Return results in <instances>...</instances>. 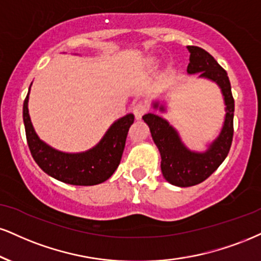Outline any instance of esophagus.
I'll return each instance as SVG.
<instances>
[{
  "label": "esophagus",
  "mask_w": 261,
  "mask_h": 261,
  "mask_svg": "<svg viewBox=\"0 0 261 261\" xmlns=\"http://www.w3.org/2000/svg\"><path fill=\"white\" fill-rule=\"evenodd\" d=\"M133 112H134L135 118H136V120H140V119L144 115V113L147 112V108H146V106L143 105V103L140 102V103H136V105L134 106Z\"/></svg>",
  "instance_id": "1"
}]
</instances>
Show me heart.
Listing matches in <instances>:
<instances>
[{
	"label": "heart",
	"mask_w": 261,
	"mask_h": 261,
	"mask_svg": "<svg viewBox=\"0 0 261 261\" xmlns=\"http://www.w3.org/2000/svg\"><path fill=\"white\" fill-rule=\"evenodd\" d=\"M159 62V58L156 57V56H150V57L147 59V64L149 65V67H155L156 64H158Z\"/></svg>",
	"instance_id": "heart-1"
}]
</instances>
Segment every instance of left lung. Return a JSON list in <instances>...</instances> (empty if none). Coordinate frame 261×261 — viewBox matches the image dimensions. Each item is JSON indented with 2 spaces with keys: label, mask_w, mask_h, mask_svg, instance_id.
I'll return each instance as SVG.
<instances>
[{
  "label": "left lung",
  "mask_w": 261,
  "mask_h": 261,
  "mask_svg": "<svg viewBox=\"0 0 261 261\" xmlns=\"http://www.w3.org/2000/svg\"><path fill=\"white\" fill-rule=\"evenodd\" d=\"M187 49L190 52L187 73L199 74L200 79H206L218 85L224 97L226 114L221 131L204 152L187 148L176 128L159 114L148 113L142 117L161 153L163 176L169 184L177 187L194 186L206 180L225 161L233 137L234 100L227 73L205 49L196 46H187ZM152 107L154 111L166 112L165 102L153 100Z\"/></svg>",
  "instance_id": "8db88e82"
}]
</instances>
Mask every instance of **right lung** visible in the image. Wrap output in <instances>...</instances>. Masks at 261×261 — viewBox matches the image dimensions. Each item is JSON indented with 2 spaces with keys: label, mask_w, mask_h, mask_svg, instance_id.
Here are the masks:
<instances>
[{
  "label": "right lung",
  "mask_w": 261,
  "mask_h": 261,
  "mask_svg": "<svg viewBox=\"0 0 261 261\" xmlns=\"http://www.w3.org/2000/svg\"><path fill=\"white\" fill-rule=\"evenodd\" d=\"M30 87L24 100L23 120L29 149L37 165L56 180L75 186H93L108 180L120 164L134 114L130 113L113 122L99 142L89 150L65 153L48 146L37 136L28 108Z\"/></svg>",
  "instance_id": "add662e5"
}]
</instances>
